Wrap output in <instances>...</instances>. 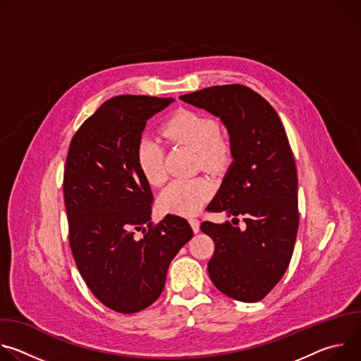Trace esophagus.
Returning a JSON list of instances; mask_svg holds the SVG:
<instances>
[{
    "label": "esophagus",
    "mask_w": 361,
    "mask_h": 361,
    "mask_svg": "<svg viewBox=\"0 0 361 361\" xmlns=\"http://www.w3.org/2000/svg\"><path fill=\"white\" fill-rule=\"evenodd\" d=\"M188 221H190V224H191L192 231H194V233H198V231H200V221H198L197 219H194V217H191Z\"/></svg>",
    "instance_id": "esophagus-1"
}]
</instances>
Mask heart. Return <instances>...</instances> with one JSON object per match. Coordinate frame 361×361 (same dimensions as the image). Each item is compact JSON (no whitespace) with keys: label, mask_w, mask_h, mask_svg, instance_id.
<instances>
[{"label":"heart","mask_w":361,"mask_h":361,"mask_svg":"<svg viewBox=\"0 0 361 361\" xmlns=\"http://www.w3.org/2000/svg\"><path fill=\"white\" fill-rule=\"evenodd\" d=\"M164 133L171 141L197 151L202 169L217 171L226 167L230 149L214 118L191 110H180L166 123ZM137 161L151 185L166 181L164 151L159 140L142 137L137 147ZM212 191V184L204 178L176 180L161 192L159 202L167 213L191 216L200 212Z\"/></svg>","instance_id":"1"}]
</instances>
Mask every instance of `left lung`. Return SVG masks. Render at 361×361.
<instances>
[{"instance_id": "8db88e82", "label": "left lung", "mask_w": 361, "mask_h": 361, "mask_svg": "<svg viewBox=\"0 0 361 361\" xmlns=\"http://www.w3.org/2000/svg\"><path fill=\"white\" fill-rule=\"evenodd\" d=\"M220 118L230 135L233 161L209 204L233 217L201 231L216 248L209 262L214 286L226 295L252 302L264 298L286 273L298 230L297 169L276 110L240 84L214 85L180 97Z\"/></svg>"}]
</instances>
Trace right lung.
Wrapping results in <instances>:
<instances>
[{
    "mask_svg": "<svg viewBox=\"0 0 361 361\" xmlns=\"http://www.w3.org/2000/svg\"><path fill=\"white\" fill-rule=\"evenodd\" d=\"M173 101L107 99L78 128L66 161L63 187L75 264L92 294L123 314L141 312L160 297L171 260L192 237L188 221L174 214L149 223L152 192L137 161L147 121Z\"/></svg>",
    "mask_w": 361,
    "mask_h": 361,
    "instance_id": "add662e5",
    "label": "right lung"
}]
</instances>
